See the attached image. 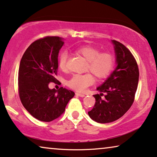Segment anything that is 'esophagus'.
<instances>
[{
	"label": "esophagus",
	"mask_w": 157,
	"mask_h": 157,
	"mask_svg": "<svg viewBox=\"0 0 157 157\" xmlns=\"http://www.w3.org/2000/svg\"><path fill=\"white\" fill-rule=\"evenodd\" d=\"M76 95H78L79 97H84L85 96V95L83 94H80V93H76Z\"/></svg>",
	"instance_id": "obj_1"
}]
</instances>
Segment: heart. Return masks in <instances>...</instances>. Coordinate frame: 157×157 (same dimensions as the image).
<instances>
[{
	"instance_id": "heart-1",
	"label": "heart",
	"mask_w": 157,
	"mask_h": 157,
	"mask_svg": "<svg viewBox=\"0 0 157 157\" xmlns=\"http://www.w3.org/2000/svg\"><path fill=\"white\" fill-rule=\"evenodd\" d=\"M74 52L88 61L87 69L97 78H106L114 68V56L109 52H100L98 49L90 45L78 47L75 49ZM67 52H62L59 57V66L62 70L67 69ZM94 82V78L90 73L74 74L67 81V85L76 91L83 92Z\"/></svg>"
}]
</instances>
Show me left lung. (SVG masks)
I'll return each mask as SVG.
<instances>
[{"mask_svg":"<svg viewBox=\"0 0 157 157\" xmlns=\"http://www.w3.org/2000/svg\"><path fill=\"white\" fill-rule=\"evenodd\" d=\"M116 56L117 67L97 90L94 108L88 115L99 123L112 122L123 116L132 105L139 81L137 63L131 52L116 40H112ZM105 93V98L101 96Z\"/></svg>","mask_w":157,"mask_h":157,"instance_id":"1","label":"left lung"}]
</instances>
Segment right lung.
Returning a JSON list of instances; mask_svg holds the SVG:
<instances>
[{
  "mask_svg": "<svg viewBox=\"0 0 157 157\" xmlns=\"http://www.w3.org/2000/svg\"><path fill=\"white\" fill-rule=\"evenodd\" d=\"M63 42L56 36L41 38L28 47L18 71V93L25 108L36 119L51 122L62 115L74 92L61 87L50 89L58 81V56Z\"/></svg>",
  "mask_w": 157,
  "mask_h": 157,
  "instance_id": "add662e5",
  "label": "right lung"
}]
</instances>
